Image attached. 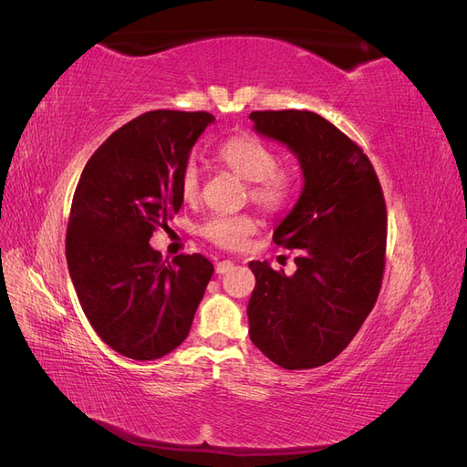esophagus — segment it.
<instances>
[{"mask_svg": "<svg viewBox=\"0 0 467 467\" xmlns=\"http://www.w3.org/2000/svg\"><path fill=\"white\" fill-rule=\"evenodd\" d=\"M232 268H234V261L225 259V261H220V263L216 265V273H218V275H225V273H230Z\"/></svg>", "mask_w": 467, "mask_h": 467, "instance_id": "esophagus-1", "label": "esophagus"}]
</instances>
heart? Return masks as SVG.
I'll list each match as a JSON object with an SVG mask.
<instances>
[{"label":"heart","instance_id":"1","mask_svg":"<svg viewBox=\"0 0 467 467\" xmlns=\"http://www.w3.org/2000/svg\"><path fill=\"white\" fill-rule=\"evenodd\" d=\"M218 160L239 179L249 182L251 201L268 212L286 208L298 189V175L294 169L280 167L276 151L253 134H237L225 140L218 150ZM181 194L185 202L199 199L201 171L194 163L182 169ZM255 230L257 220L249 214H220L212 216L201 232L218 247L235 249Z\"/></svg>","mask_w":467,"mask_h":467}]
</instances>
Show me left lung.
Here are the masks:
<instances>
[{
	"instance_id": "1",
	"label": "left lung",
	"mask_w": 467,
	"mask_h": 467,
	"mask_svg": "<svg viewBox=\"0 0 467 467\" xmlns=\"http://www.w3.org/2000/svg\"><path fill=\"white\" fill-rule=\"evenodd\" d=\"M257 134L300 161L298 202L273 234L296 253V273L251 261L255 290L249 337L286 370L331 362L378 300L386 265V201L370 160L329 120L309 110H255Z\"/></svg>"
}]
</instances>
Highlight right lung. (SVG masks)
<instances>
[{"label": "right lung", "instance_id": "add662e5", "mask_svg": "<svg viewBox=\"0 0 467 467\" xmlns=\"http://www.w3.org/2000/svg\"><path fill=\"white\" fill-rule=\"evenodd\" d=\"M210 112L150 110L112 132L74 192L66 259L78 300L103 341L155 360L185 341L214 273L201 253L161 261L150 237L182 206L181 175Z\"/></svg>", "mask_w": 467, "mask_h": 467}]
</instances>
